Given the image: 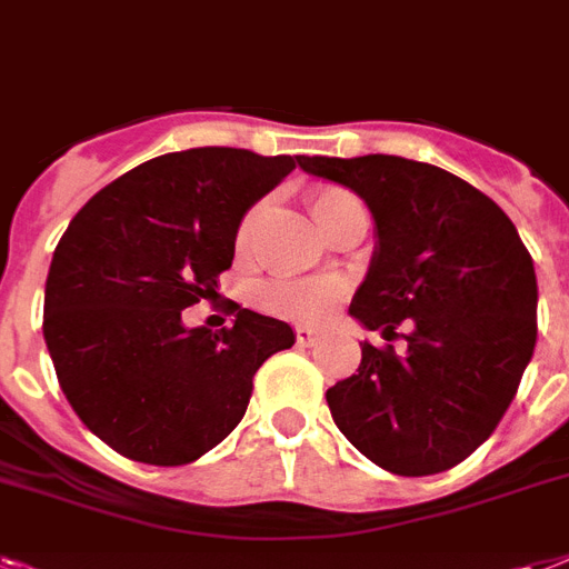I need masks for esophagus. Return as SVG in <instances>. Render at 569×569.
<instances>
[{
    "instance_id": "1",
    "label": "esophagus",
    "mask_w": 569,
    "mask_h": 569,
    "mask_svg": "<svg viewBox=\"0 0 569 569\" xmlns=\"http://www.w3.org/2000/svg\"><path fill=\"white\" fill-rule=\"evenodd\" d=\"M295 339H298L300 348H309V345L316 341V330H309V327H295Z\"/></svg>"
}]
</instances>
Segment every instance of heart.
<instances>
[{"label": "heart", "instance_id": "heart-1", "mask_svg": "<svg viewBox=\"0 0 569 569\" xmlns=\"http://www.w3.org/2000/svg\"><path fill=\"white\" fill-rule=\"evenodd\" d=\"M353 201L350 192L336 187L318 189L312 196V216H316L318 228H325L327 221L341 210V207ZM266 204H257L248 210V216L239 224L237 233V251L244 253L251 248L253 233L260 228ZM341 283L332 277H277L257 289V307L283 321H298V325H318L330 316V309L339 303Z\"/></svg>", "mask_w": 569, "mask_h": 569}]
</instances>
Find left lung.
<instances>
[{
    "label": "left lung",
    "instance_id": "8db88e82",
    "mask_svg": "<svg viewBox=\"0 0 569 569\" xmlns=\"http://www.w3.org/2000/svg\"><path fill=\"white\" fill-rule=\"evenodd\" d=\"M362 198L377 224L350 316L382 339L327 389L336 427L397 477L456 468L511 406L538 341V280L517 228L468 180L395 154L298 157ZM403 329V333H397Z\"/></svg>",
    "mask_w": 569,
    "mask_h": 569
}]
</instances>
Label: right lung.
I'll use <instances>...</instances> for the list:
<instances>
[{
  "label": "right lung",
  "instance_id": "obj_1",
  "mask_svg": "<svg viewBox=\"0 0 569 569\" xmlns=\"http://www.w3.org/2000/svg\"><path fill=\"white\" fill-rule=\"evenodd\" d=\"M298 157L172 151L96 192L54 248L43 339L69 406L133 461L201 459L242 420L260 365L295 345L286 321L233 303V327L187 330L219 298L244 212Z\"/></svg>",
  "mask_w": 569,
  "mask_h": 569
}]
</instances>
